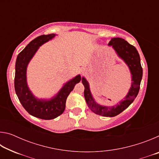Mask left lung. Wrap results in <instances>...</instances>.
I'll return each instance as SVG.
<instances>
[{"instance_id": "obj_1", "label": "left lung", "mask_w": 159, "mask_h": 159, "mask_svg": "<svg viewBox=\"0 0 159 159\" xmlns=\"http://www.w3.org/2000/svg\"><path fill=\"white\" fill-rule=\"evenodd\" d=\"M108 45L113 48L118 57L126 64L131 74V87L123 100L120 101L114 106L101 105L94 99L90 89L89 83L85 77H82V83L85 87L84 97L86 103L91 111L102 116L114 117L127 109L138 95L142 78V68L138 50L124 39L113 38Z\"/></svg>"}]
</instances>
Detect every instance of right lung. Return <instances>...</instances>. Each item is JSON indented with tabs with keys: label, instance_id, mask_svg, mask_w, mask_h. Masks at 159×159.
<instances>
[{
	"label": "right lung",
	"instance_id": "right-lung-1",
	"mask_svg": "<svg viewBox=\"0 0 159 159\" xmlns=\"http://www.w3.org/2000/svg\"><path fill=\"white\" fill-rule=\"evenodd\" d=\"M55 34L42 35L36 38L19 54L15 63V89L21 105L29 114L39 118L50 120L61 115L65 109L66 100L75 85L81 80L79 74L64 84L55 96L50 99H39L29 89L26 80L29 63L35 54L45 43L52 40Z\"/></svg>",
	"mask_w": 159,
	"mask_h": 159
}]
</instances>
